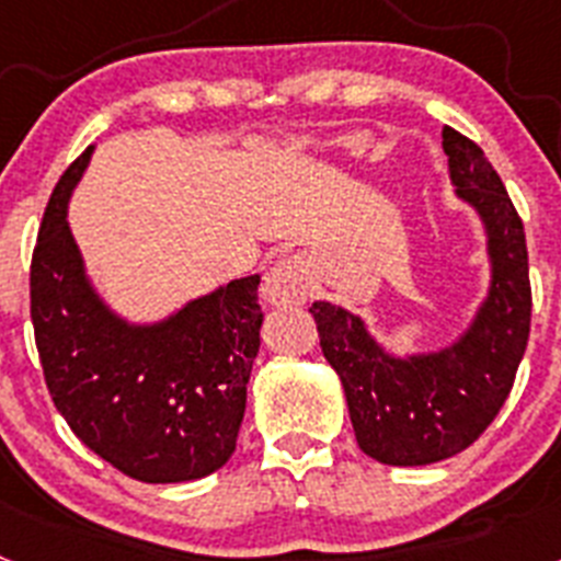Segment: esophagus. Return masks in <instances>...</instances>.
I'll use <instances>...</instances> for the list:
<instances>
[{
  "instance_id": "esophagus-1",
  "label": "esophagus",
  "mask_w": 561,
  "mask_h": 561,
  "mask_svg": "<svg viewBox=\"0 0 561 561\" xmlns=\"http://www.w3.org/2000/svg\"><path fill=\"white\" fill-rule=\"evenodd\" d=\"M311 284V264L304 255H291L277 261L264 277V300L270 306H300L309 300Z\"/></svg>"
}]
</instances>
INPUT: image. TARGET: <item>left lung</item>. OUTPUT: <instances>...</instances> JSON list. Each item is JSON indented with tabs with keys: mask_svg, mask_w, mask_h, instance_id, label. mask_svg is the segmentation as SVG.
<instances>
[{
	"mask_svg": "<svg viewBox=\"0 0 561 561\" xmlns=\"http://www.w3.org/2000/svg\"><path fill=\"white\" fill-rule=\"evenodd\" d=\"M455 196L478 213L489 286L472 320L435 351H393L342 306H311L320 348L348 401L356 444L388 466H427L463 453L508 399L531 329L525 230L480 146L444 126Z\"/></svg>",
	"mask_w": 561,
	"mask_h": 561,
	"instance_id": "1",
	"label": "left lung"
}]
</instances>
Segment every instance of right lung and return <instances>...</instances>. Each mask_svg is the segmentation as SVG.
I'll return each mask as SVG.
<instances>
[{
    "label": "right lung",
    "mask_w": 561,
    "mask_h": 561,
    "mask_svg": "<svg viewBox=\"0 0 561 561\" xmlns=\"http://www.w3.org/2000/svg\"><path fill=\"white\" fill-rule=\"evenodd\" d=\"M95 146L64 171L38 227L30 317L58 413L95 455L142 483L207 478L236 453L261 348V275L236 277L160 320L101 295L67 221Z\"/></svg>",
    "instance_id": "obj_1"
}]
</instances>
